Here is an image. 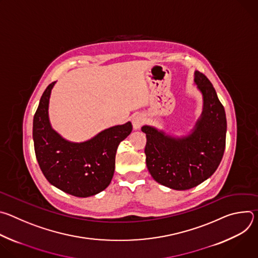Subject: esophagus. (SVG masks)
Wrapping results in <instances>:
<instances>
[{
	"label": "esophagus",
	"instance_id": "obj_1",
	"mask_svg": "<svg viewBox=\"0 0 258 258\" xmlns=\"http://www.w3.org/2000/svg\"><path fill=\"white\" fill-rule=\"evenodd\" d=\"M132 122H133V126L135 130H139L144 123H145V117L142 115V114H136L133 119H132Z\"/></svg>",
	"mask_w": 258,
	"mask_h": 258
}]
</instances>
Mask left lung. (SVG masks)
I'll return each mask as SVG.
<instances>
[{
	"instance_id": "left-lung-1",
	"label": "left lung",
	"mask_w": 258,
	"mask_h": 258,
	"mask_svg": "<svg viewBox=\"0 0 258 258\" xmlns=\"http://www.w3.org/2000/svg\"><path fill=\"white\" fill-rule=\"evenodd\" d=\"M194 82L203 96V110L188 136L171 137L144 125L146 164L152 177L173 190H189L210 177L223 159L227 118L210 81L195 71Z\"/></svg>"
}]
</instances>
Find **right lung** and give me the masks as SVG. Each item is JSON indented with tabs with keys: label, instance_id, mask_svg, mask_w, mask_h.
I'll list each match as a JSON object with an SVG mask.
<instances>
[{
	"label": "right lung",
	"instance_id": "right-lung-1",
	"mask_svg": "<svg viewBox=\"0 0 258 258\" xmlns=\"http://www.w3.org/2000/svg\"><path fill=\"white\" fill-rule=\"evenodd\" d=\"M55 82L45 90L33 117L32 138L39 165L50 183L76 197H90L111 182L118 145L133 130L128 121L106 128L82 143L55 132L49 120V100Z\"/></svg>",
	"mask_w": 258,
	"mask_h": 258
}]
</instances>
